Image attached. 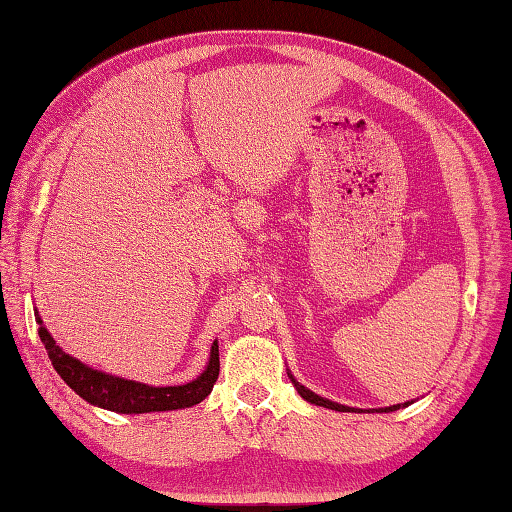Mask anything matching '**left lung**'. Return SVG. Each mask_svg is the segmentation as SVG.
Returning <instances> with one entry per match:
<instances>
[{"instance_id":"left-lung-1","label":"left lung","mask_w":512,"mask_h":512,"mask_svg":"<svg viewBox=\"0 0 512 512\" xmlns=\"http://www.w3.org/2000/svg\"><path fill=\"white\" fill-rule=\"evenodd\" d=\"M287 375H289V379H291V384L296 386V391L300 393V397L302 400H307L309 404H316V406H325V409H332V411H343V413H348V411H366V409H354V406H345V404H339V402H332V400H327V397H320V395H316L314 391H309L307 386H302L300 381L291 375V372L287 370ZM409 404H413V400L411 402H404V404H393V406H384V409H368V413H391V411H397V409H404V406H409Z\"/></svg>"}]
</instances>
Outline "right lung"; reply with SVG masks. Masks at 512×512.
Here are the masks:
<instances>
[{"mask_svg":"<svg viewBox=\"0 0 512 512\" xmlns=\"http://www.w3.org/2000/svg\"><path fill=\"white\" fill-rule=\"evenodd\" d=\"M33 314H36L40 341L45 343L51 366H54L60 379L85 402L99 406V409L126 415L189 409V406L201 404L212 393L214 381L219 379V341L212 343L207 366L196 379L180 386H149L142 384V381L108 375L103 370L85 366L83 361L56 345L54 336L42 323L38 309H33Z\"/></svg>","mask_w":512,"mask_h":512,"instance_id":"add662e5","label":"right lung"}]
</instances>
